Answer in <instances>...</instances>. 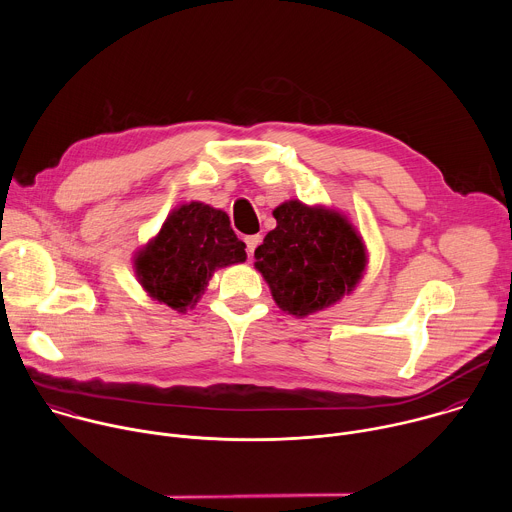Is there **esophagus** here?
<instances>
[{
  "label": "esophagus",
  "mask_w": 512,
  "mask_h": 512,
  "mask_svg": "<svg viewBox=\"0 0 512 512\" xmlns=\"http://www.w3.org/2000/svg\"><path fill=\"white\" fill-rule=\"evenodd\" d=\"M259 243H261V237H259V235H249V237H245V245H247L249 255H253V251L257 249Z\"/></svg>",
  "instance_id": "esophagus-1"
}]
</instances>
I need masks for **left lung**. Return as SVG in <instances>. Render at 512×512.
Returning <instances> with one entry per match:
<instances>
[{"label":"left lung","mask_w":512,"mask_h":512,"mask_svg":"<svg viewBox=\"0 0 512 512\" xmlns=\"http://www.w3.org/2000/svg\"><path fill=\"white\" fill-rule=\"evenodd\" d=\"M273 216L277 227L255 249V267L277 306L287 314L308 316L350 294L367 255L346 218L300 200L283 202Z\"/></svg>","instance_id":"left-lung-1"}]
</instances>
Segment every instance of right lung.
Returning a JSON list of instances; mask_svg holds the SVG:
<instances>
[{"instance_id": "1", "label": "right lung", "mask_w": 512, "mask_h": 512, "mask_svg": "<svg viewBox=\"0 0 512 512\" xmlns=\"http://www.w3.org/2000/svg\"><path fill=\"white\" fill-rule=\"evenodd\" d=\"M245 243L223 210L202 202L176 208L160 235L139 251L135 269L148 294L184 312L192 308L218 267L245 261Z\"/></svg>"}]
</instances>
